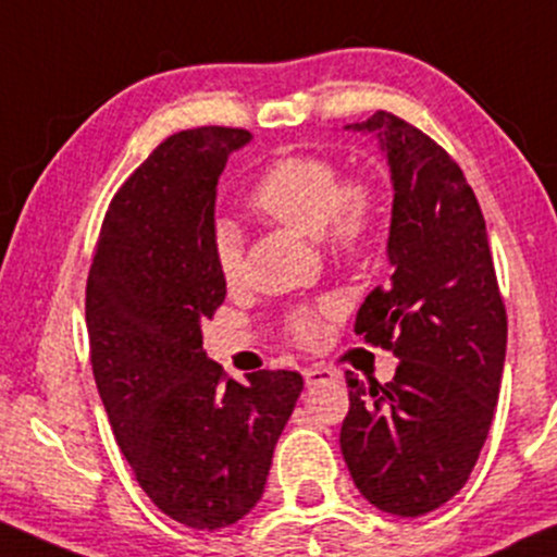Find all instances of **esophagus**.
Instances as JSON below:
<instances>
[{"mask_svg":"<svg viewBox=\"0 0 557 557\" xmlns=\"http://www.w3.org/2000/svg\"><path fill=\"white\" fill-rule=\"evenodd\" d=\"M304 381H307V386H317V383L335 381V372L330 368H307L304 370Z\"/></svg>","mask_w":557,"mask_h":557,"instance_id":"esophagus-1","label":"esophagus"}]
</instances>
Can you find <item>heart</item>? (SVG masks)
I'll use <instances>...</instances> for the list:
<instances>
[{
	"instance_id": "heart-1",
	"label": "heart",
	"mask_w": 557,
	"mask_h": 557,
	"mask_svg": "<svg viewBox=\"0 0 557 557\" xmlns=\"http://www.w3.org/2000/svg\"><path fill=\"white\" fill-rule=\"evenodd\" d=\"M248 203L272 222L304 235H320L325 248L341 261H362L375 246L381 224L377 189L362 176L344 180L338 163L317 152H293L269 163L250 187ZM211 259L222 283L235 285L243 272L235 224L216 222L211 232ZM327 311V304L293 309L285 330L298 344H314Z\"/></svg>"
}]
</instances>
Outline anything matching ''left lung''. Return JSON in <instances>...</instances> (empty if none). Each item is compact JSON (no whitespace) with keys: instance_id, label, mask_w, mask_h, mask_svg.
I'll return each mask as SVG.
<instances>
[{"instance_id":"left-lung-1","label":"left lung","mask_w":557,"mask_h":557,"mask_svg":"<svg viewBox=\"0 0 557 557\" xmlns=\"http://www.w3.org/2000/svg\"><path fill=\"white\" fill-rule=\"evenodd\" d=\"M348 129L377 132L394 180L388 285L354 333L399 357L394 381L346 375L341 451L377 510L418 518L466 486L503 381L507 314L486 222L455 158L418 126L375 110Z\"/></svg>"}]
</instances>
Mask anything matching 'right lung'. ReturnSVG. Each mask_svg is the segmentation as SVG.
I'll return each mask as SVG.
<instances>
[{"instance_id":"1","label":"right lung","mask_w":557,"mask_h":557,"mask_svg":"<svg viewBox=\"0 0 557 557\" xmlns=\"http://www.w3.org/2000/svg\"><path fill=\"white\" fill-rule=\"evenodd\" d=\"M250 132L171 134L121 185L87 277L89 362L110 428L152 505L193 529L240 521L264 492L304 377L237 383L206 357L200 322L227 285L211 259L216 182Z\"/></svg>"}]
</instances>
